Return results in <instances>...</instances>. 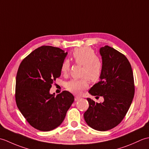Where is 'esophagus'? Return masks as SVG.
<instances>
[{
    "mask_svg": "<svg viewBox=\"0 0 149 149\" xmlns=\"http://www.w3.org/2000/svg\"><path fill=\"white\" fill-rule=\"evenodd\" d=\"M81 99V97H79V96H75V101H77Z\"/></svg>",
    "mask_w": 149,
    "mask_h": 149,
    "instance_id": "obj_1",
    "label": "esophagus"
}]
</instances>
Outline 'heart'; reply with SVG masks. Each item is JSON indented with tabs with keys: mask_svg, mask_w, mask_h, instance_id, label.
Returning a JSON list of instances; mask_svg holds the SVG:
<instances>
[{
	"mask_svg": "<svg viewBox=\"0 0 149 149\" xmlns=\"http://www.w3.org/2000/svg\"><path fill=\"white\" fill-rule=\"evenodd\" d=\"M72 58L75 63L83 66L81 79H72L66 83L67 90L76 94H79L88 86V79L91 82L99 81L102 75V64L96 56L94 50L89 47L76 49L72 53ZM70 69L68 60H65L61 66V71L63 75H67Z\"/></svg>",
	"mask_w": 149,
	"mask_h": 149,
	"instance_id": "1",
	"label": "heart"
}]
</instances>
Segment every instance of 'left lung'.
<instances>
[{
    "label": "left lung",
    "mask_w": 149,
    "mask_h": 149,
    "mask_svg": "<svg viewBox=\"0 0 149 149\" xmlns=\"http://www.w3.org/2000/svg\"><path fill=\"white\" fill-rule=\"evenodd\" d=\"M99 52L102 75L88 92L103 97L104 100L97 103L87 98L89 107L84 118L91 128L106 131L118 125L125 117L134 97V83L131 65L124 55L107 45L101 47Z\"/></svg>",
    "instance_id": "1"
}]
</instances>
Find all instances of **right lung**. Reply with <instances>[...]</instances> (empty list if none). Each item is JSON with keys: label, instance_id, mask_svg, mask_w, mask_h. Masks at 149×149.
<instances>
[{"label": "right lung", "instance_id": "obj_1", "mask_svg": "<svg viewBox=\"0 0 149 149\" xmlns=\"http://www.w3.org/2000/svg\"><path fill=\"white\" fill-rule=\"evenodd\" d=\"M68 52L52 46H42L20 63L16 77L15 99L18 109L38 130L58 127L74 101L68 91L55 96L50 89L61 75V66Z\"/></svg>", "mask_w": 149, "mask_h": 149}]
</instances>
